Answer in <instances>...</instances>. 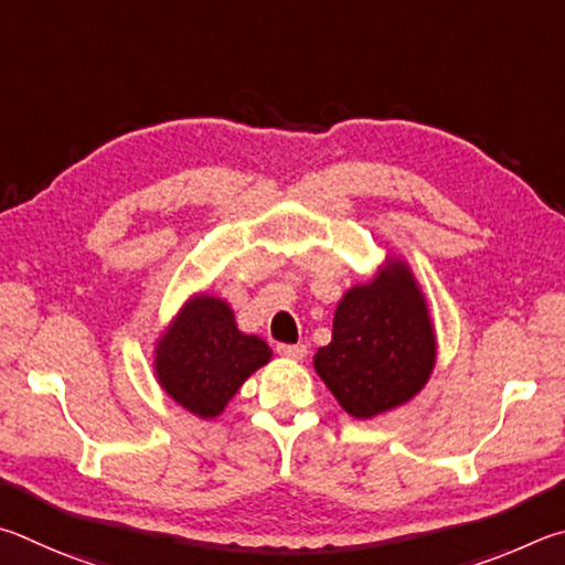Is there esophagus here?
I'll list each match as a JSON object with an SVG mask.
<instances>
[{
  "mask_svg": "<svg viewBox=\"0 0 565 565\" xmlns=\"http://www.w3.org/2000/svg\"><path fill=\"white\" fill-rule=\"evenodd\" d=\"M277 354L288 360H305L308 348H305V344H277Z\"/></svg>",
  "mask_w": 565,
  "mask_h": 565,
  "instance_id": "1",
  "label": "esophagus"
}]
</instances>
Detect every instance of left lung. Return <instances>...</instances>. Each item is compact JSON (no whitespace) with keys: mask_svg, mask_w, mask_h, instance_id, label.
Returning a JSON list of instances; mask_svg holds the SVG:
<instances>
[{"mask_svg":"<svg viewBox=\"0 0 565 565\" xmlns=\"http://www.w3.org/2000/svg\"><path fill=\"white\" fill-rule=\"evenodd\" d=\"M434 362L437 338L427 300L407 263L394 257L374 280L344 292L332 342L315 354L320 380L354 419L407 404L427 384Z\"/></svg>","mask_w":565,"mask_h":565,"instance_id":"1","label":"left lung"}]
</instances>
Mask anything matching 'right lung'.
Wrapping results in <instances>:
<instances>
[{"mask_svg":"<svg viewBox=\"0 0 565 565\" xmlns=\"http://www.w3.org/2000/svg\"><path fill=\"white\" fill-rule=\"evenodd\" d=\"M273 352L257 334L237 330L231 305L195 295L156 344V380L168 397L201 419H213Z\"/></svg>","mask_w":565,"mask_h":565,"instance_id":"1","label":"right lung"}]
</instances>
